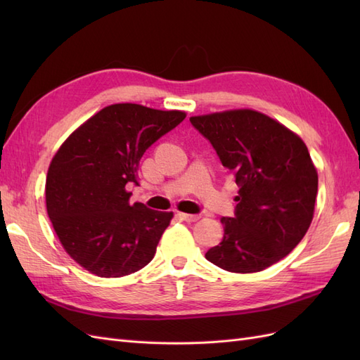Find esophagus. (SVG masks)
<instances>
[{
    "label": "esophagus",
    "mask_w": 360,
    "mask_h": 360,
    "mask_svg": "<svg viewBox=\"0 0 360 360\" xmlns=\"http://www.w3.org/2000/svg\"><path fill=\"white\" fill-rule=\"evenodd\" d=\"M179 217L186 222H197L200 219V214H189V213H179Z\"/></svg>",
    "instance_id": "1"
}]
</instances>
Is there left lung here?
<instances>
[{"instance_id": "1", "label": "left lung", "mask_w": 360, "mask_h": 360, "mask_svg": "<svg viewBox=\"0 0 360 360\" xmlns=\"http://www.w3.org/2000/svg\"><path fill=\"white\" fill-rule=\"evenodd\" d=\"M238 184L236 216L205 258L233 274L261 271L288 255L314 217L319 174L292 130L254 110L191 117Z\"/></svg>"}]
</instances>
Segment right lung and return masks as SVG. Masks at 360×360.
Here are the masks:
<instances>
[{"mask_svg": "<svg viewBox=\"0 0 360 360\" xmlns=\"http://www.w3.org/2000/svg\"><path fill=\"white\" fill-rule=\"evenodd\" d=\"M186 112L138 103L105 106L73 130L52 158L46 210L64 250L101 278H120L147 266L174 213L130 204L139 160Z\"/></svg>", "mask_w": 360, "mask_h": 360, "instance_id": "right-lung-1", "label": "right lung"}]
</instances>
